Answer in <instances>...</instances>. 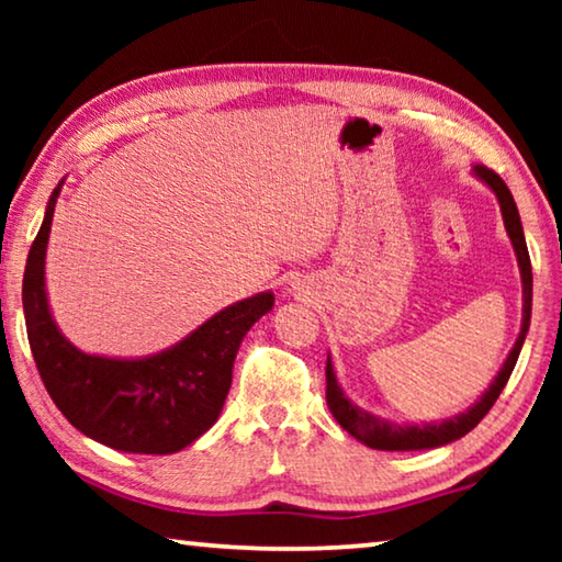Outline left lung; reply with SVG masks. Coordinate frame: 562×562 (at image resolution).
<instances>
[{
    "label": "left lung",
    "instance_id": "left-lung-1",
    "mask_svg": "<svg viewBox=\"0 0 562 562\" xmlns=\"http://www.w3.org/2000/svg\"><path fill=\"white\" fill-rule=\"evenodd\" d=\"M475 176L493 188V193L498 195L501 203V213H503V223H506V231L510 235V243L516 247L518 255V265H520V278H522V327L520 335L513 345L510 355L506 359V364L498 372V376L493 379V384L488 386V392L483 394L479 402H475L469 412L461 416H453L449 422L441 424H426V426H402V424H392L384 422V418H376L372 414L361 412L349 398L341 394V389L335 379V369H331V361L327 359V406L329 412L335 414L341 429L347 434L355 436L357 441L367 443L369 449H379V451H418V449H436V446L451 443L461 436L469 434L471 429L479 426L483 416L491 412V406L496 404V398L501 396L503 386L508 384L513 367H516L522 339L528 335V325H530V302H532V270H530V258H528V247H526V237H522V225H520V215L516 201H513L508 186L503 183L498 173H493L486 166H475Z\"/></svg>",
    "mask_w": 562,
    "mask_h": 562
}]
</instances>
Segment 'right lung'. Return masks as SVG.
I'll use <instances>...</instances> for the list:
<instances>
[{
	"label": "right lung",
	"instance_id": "add662e5",
	"mask_svg": "<svg viewBox=\"0 0 562 562\" xmlns=\"http://www.w3.org/2000/svg\"><path fill=\"white\" fill-rule=\"evenodd\" d=\"M54 188L40 235L26 258L22 304L26 337L40 376L66 422L89 439L128 453H176L217 422L233 384L240 341L265 312L272 292L217 312L176 347L146 359L83 355L56 329L44 290Z\"/></svg>",
	"mask_w": 562,
	"mask_h": 562
}]
</instances>
